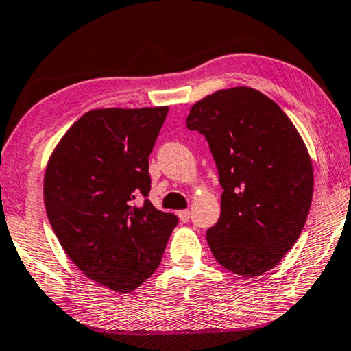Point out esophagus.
I'll use <instances>...</instances> for the list:
<instances>
[{
  "mask_svg": "<svg viewBox=\"0 0 351 351\" xmlns=\"http://www.w3.org/2000/svg\"><path fill=\"white\" fill-rule=\"evenodd\" d=\"M179 218L182 223H188L190 221V210H182V212H179Z\"/></svg>",
  "mask_w": 351,
  "mask_h": 351,
  "instance_id": "obj_1",
  "label": "esophagus"
}]
</instances>
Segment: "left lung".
<instances>
[{
    "instance_id": "left-lung-1",
    "label": "left lung",
    "mask_w": 351,
    "mask_h": 351,
    "mask_svg": "<svg viewBox=\"0 0 351 351\" xmlns=\"http://www.w3.org/2000/svg\"><path fill=\"white\" fill-rule=\"evenodd\" d=\"M186 127L207 139L223 188L221 217L207 230L213 257L245 278L276 267L298 240L314 193L309 154L292 121L243 86L194 104Z\"/></svg>"
}]
</instances>
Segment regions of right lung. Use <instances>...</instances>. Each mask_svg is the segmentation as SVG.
Masks as SVG:
<instances>
[{
    "mask_svg": "<svg viewBox=\"0 0 351 351\" xmlns=\"http://www.w3.org/2000/svg\"><path fill=\"white\" fill-rule=\"evenodd\" d=\"M168 111L86 112L48 161L44 199L53 232L86 276L116 292H132L152 276L179 223L147 199L149 155Z\"/></svg>",
    "mask_w": 351,
    "mask_h": 351,
    "instance_id": "obj_1",
    "label": "right lung"
}]
</instances>
